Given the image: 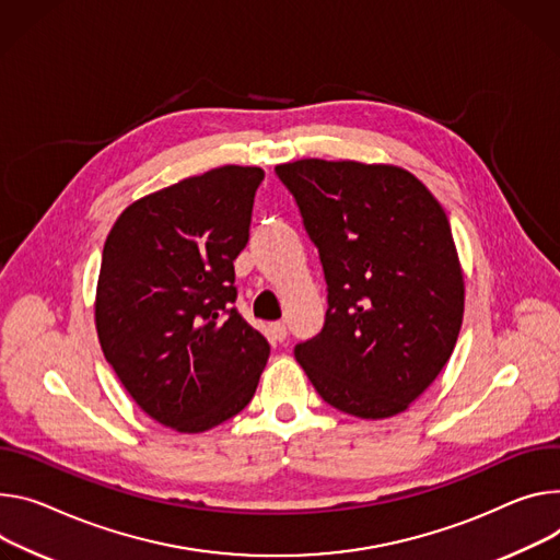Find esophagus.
Returning a JSON list of instances; mask_svg holds the SVG:
<instances>
[{
    "label": "esophagus",
    "instance_id": "esophagus-1",
    "mask_svg": "<svg viewBox=\"0 0 560 560\" xmlns=\"http://www.w3.org/2000/svg\"><path fill=\"white\" fill-rule=\"evenodd\" d=\"M270 332H272V337H275L277 341H283V339L288 337V326H285L283 322H275V324L270 326Z\"/></svg>",
    "mask_w": 560,
    "mask_h": 560
}]
</instances>
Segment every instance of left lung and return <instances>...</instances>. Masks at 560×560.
Masks as SVG:
<instances>
[{
    "mask_svg": "<svg viewBox=\"0 0 560 560\" xmlns=\"http://www.w3.org/2000/svg\"><path fill=\"white\" fill-rule=\"evenodd\" d=\"M319 249L328 311L294 358L335 409H409L448 362L465 279L435 196L395 165L303 159L275 167Z\"/></svg>",
    "mask_w": 560,
    "mask_h": 560,
    "instance_id": "obj_1",
    "label": "left lung"
}]
</instances>
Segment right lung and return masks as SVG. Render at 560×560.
Returning <instances> with one entry per match:
<instances>
[{
  "label": "right lung",
  "mask_w": 560,
  "mask_h": 560,
  "mask_svg": "<svg viewBox=\"0 0 560 560\" xmlns=\"http://www.w3.org/2000/svg\"><path fill=\"white\" fill-rule=\"evenodd\" d=\"M264 176L225 165L185 178L131 202L105 241L100 346L140 409L180 433L241 413L268 362V339L232 306Z\"/></svg>",
  "instance_id": "right-lung-1"
}]
</instances>
